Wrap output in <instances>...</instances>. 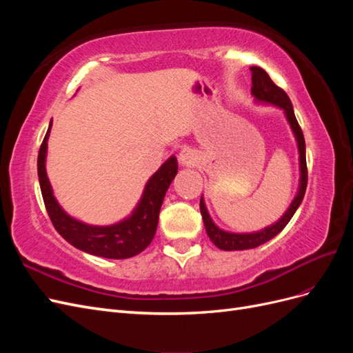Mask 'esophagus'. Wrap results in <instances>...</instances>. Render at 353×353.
<instances>
[{"instance_id": "1", "label": "esophagus", "mask_w": 353, "mask_h": 353, "mask_svg": "<svg viewBox=\"0 0 353 353\" xmlns=\"http://www.w3.org/2000/svg\"><path fill=\"white\" fill-rule=\"evenodd\" d=\"M178 159H179V163L191 166V165L196 163L197 157L193 153V150H190V148H183V150H181V153H179V156H178Z\"/></svg>"}]
</instances>
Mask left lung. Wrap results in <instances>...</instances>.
I'll list each match as a JSON object with an SVG mask.
<instances>
[{
	"label": "left lung",
	"mask_w": 353,
	"mask_h": 353,
	"mask_svg": "<svg viewBox=\"0 0 353 353\" xmlns=\"http://www.w3.org/2000/svg\"><path fill=\"white\" fill-rule=\"evenodd\" d=\"M250 72H252V94L254 95V99L258 101H262V103H270L274 105H279L280 109L284 110L287 121L292 126L293 134H294L296 141H297V147H299V162H301V184H299V191H297L294 200L292 201L290 208L287 209V212L284 213L279 222H275L271 227L263 228L262 231L249 232V234H234V232H228V231H223V230L218 228L215 223H213V221L210 219L208 209L205 206V201H203V197H201L200 199V212L203 216V222H205L206 232H208L209 239L212 240V243L221 250L254 249V248H258V245L274 239L276 234L284 230L288 221L293 218L294 212L297 210L299 205H301L303 200L306 185H307L305 138H303L302 128L297 123L290 99H288V95L285 94L284 90L276 87V85L272 82V79L270 78V74L266 73L262 68L252 66Z\"/></svg>",
	"instance_id": "obj_1"
}]
</instances>
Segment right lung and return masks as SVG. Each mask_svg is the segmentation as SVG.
Segmentation results:
<instances>
[{"instance_id":"right-lung-1","label":"right lung","mask_w":353,"mask_h":353,"mask_svg":"<svg viewBox=\"0 0 353 353\" xmlns=\"http://www.w3.org/2000/svg\"><path fill=\"white\" fill-rule=\"evenodd\" d=\"M50 130L51 123L44 137V141L39 147L38 176L46 209L57 232L73 248L94 256H101V258L128 259L141 253L152 243L156 234L160 208H162L170 183L178 172L176 157H169L157 172L147 181L143 197L130 218L109 227L87 225V223L69 216L60 208L56 197L52 196V190L46 172Z\"/></svg>"}]
</instances>
